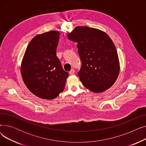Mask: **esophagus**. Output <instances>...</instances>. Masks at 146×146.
<instances>
[{
	"label": "esophagus",
	"mask_w": 146,
	"mask_h": 146,
	"mask_svg": "<svg viewBox=\"0 0 146 146\" xmlns=\"http://www.w3.org/2000/svg\"><path fill=\"white\" fill-rule=\"evenodd\" d=\"M75 71L74 69H72V70L70 71V72H69V73H70V74H73L74 73Z\"/></svg>",
	"instance_id": "obj_1"
}]
</instances>
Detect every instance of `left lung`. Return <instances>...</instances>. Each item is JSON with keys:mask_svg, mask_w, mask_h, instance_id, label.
<instances>
[{"mask_svg": "<svg viewBox=\"0 0 146 146\" xmlns=\"http://www.w3.org/2000/svg\"><path fill=\"white\" fill-rule=\"evenodd\" d=\"M78 43L82 66L78 75L82 84L94 92H102L115 82L119 72L118 53L105 33L88 27H77L67 35Z\"/></svg>", "mask_w": 146, "mask_h": 146, "instance_id": "8db88e82", "label": "left lung"}]
</instances>
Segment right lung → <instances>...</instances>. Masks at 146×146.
Returning <instances> with one entry per match:
<instances>
[{"label":"right lung","instance_id":"right-lung-1","mask_svg":"<svg viewBox=\"0 0 146 146\" xmlns=\"http://www.w3.org/2000/svg\"><path fill=\"white\" fill-rule=\"evenodd\" d=\"M59 35L56 31L36 35L29 43L22 61L23 80L40 98H56L65 88L68 73L56 56Z\"/></svg>","mask_w":146,"mask_h":146}]
</instances>
